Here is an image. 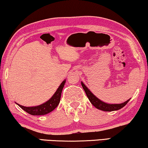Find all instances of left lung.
Returning <instances> with one entry per match:
<instances>
[{"mask_svg": "<svg viewBox=\"0 0 148 148\" xmlns=\"http://www.w3.org/2000/svg\"><path fill=\"white\" fill-rule=\"evenodd\" d=\"M82 86L83 87V88H84L85 92H86L87 96H88L89 100L90 101V102L92 103V104L94 105L96 108L99 109V110L106 111V112L119 110V109L122 108L123 107H124L125 105L128 103L129 101L130 100V99H129L128 100H127L126 102L122 103V104H107V103L102 102V101L99 100L98 98H96V97L90 92V90H89V89L85 86L83 82H82Z\"/></svg>", "mask_w": 148, "mask_h": 148, "instance_id": "8db88e82", "label": "left lung"}]
</instances>
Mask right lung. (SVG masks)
Listing matches in <instances>:
<instances>
[{
  "label": "right lung",
  "instance_id": "1",
  "mask_svg": "<svg viewBox=\"0 0 148 148\" xmlns=\"http://www.w3.org/2000/svg\"><path fill=\"white\" fill-rule=\"evenodd\" d=\"M65 82L66 81H63L62 82V84L60 85V86L58 87L56 92L54 93L52 98L44 104L33 107H26L18 104L17 105L23 110L32 115H44L48 114V113L52 112L54 109H55L59 104L62 90L63 89Z\"/></svg>",
  "mask_w": 148,
  "mask_h": 148
}]
</instances>
